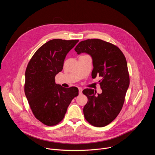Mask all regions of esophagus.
<instances>
[{
  "instance_id": "34e87169",
  "label": "esophagus",
  "mask_w": 155,
  "mask_h": 155,
  "mask_svg": "<svg viewBox=\"0 0 155 155\" xmlns=\"http://www.w3.org/2000/svg\"><path fill=\"white\" fill-rule=\"evenodd\" d=\"M82 91H83V89L81 87H78V91H79V94H81L82 93Z\"/></svg>"
}]
</instances>
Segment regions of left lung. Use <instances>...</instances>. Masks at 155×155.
<instances>
[{
  "label": "left lung",
  "instance_id": "obj_1",
  "mask_svg": "<svg viewBox=\"0 0 155 155\" xmlns=\"http://www.w3.org/2000/svg\"><path fill=\"white\" fill-rule=\"evenodd\" d=\"M75 50L78 54H90L93 65L92 78L102 77L99 81L101 94H96V91L88 88L83 91L87 97L83 108L84 118L94 126H105L120 114L129 86L126 58L117 46L96 38L80 41Z\"/></svg>",
  "mask_w": 155,
  "mask_h": 155
}]
</instances>
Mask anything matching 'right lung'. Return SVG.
I'll return each instance as SVG.
<instances>
[{
  "mask_svg": "<svg viewBox=\"0 0 155 155\" xmlns=\"http://www.w3.org/2000/svg\"><path fill=\"white\" fill-rule=\"evenodd\" d=\"M78 40H51L40 47L28 63L25 72V93L35 117L47 126L64 118L72 100L78 95L77 87L56 84L66 55Z\"/></svg>",
  "mask_w": 155,
  "mask_h": 155,
  "instance_id": "obj_1",
  "label": "right lung"
}]
</instances>
